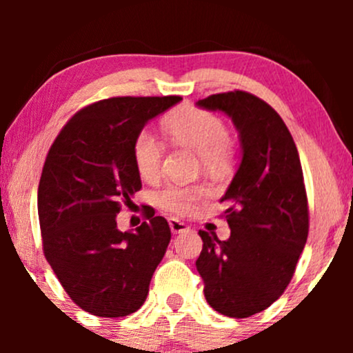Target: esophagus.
<instances>
[{
  "label": "esophagus",
  "mask_w": 353,
  "mask_h": 353,
  "mask_svg": "<svg viewBox=\"0 0 353 353\" xmlns=\"http://www.w3.org/2000/svg\"><path fill=\"white\" fill-rule=\"evenodd\" d=\"M169 228H171L172 234H182V232H188L189 225H185L184 222H181L179 219L171 217L169 219Z\"/></svg>",
  "instance_id": "1"
}]
</instances>
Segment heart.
Wrapping results in <instances>:
<instances>
[{"label":"heart","instance_id":"heart-1","mask_svg":"<svg viewBox=\"0 0 353 353\" xmlns=\"http://www.w3.org/2000/svg\"><path fill=\"white\" fill-rule=\"evenodd\" d=\"M165 131L177 144L192 149L201 156L204 169L221 176L230 164V143L228 125L221 117L197 108H181L165 121ZM164 148L151 131H141L132 144V159L144 181H154L161 172ZM208 196L204 185L168 184L156 194L161 208L177 216H185Z\"/></svg>","mask_w":353,"mask_h":353}]
</instances>
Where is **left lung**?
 <instances>
[{"label":"left lung","instance_id":"8db88e82","mask_svg":"<svg viewBox=\"0 0 353 353\" xmlns=\"http://www.w3.org/2000/svg\"><path fill=\"white\" fill-rule=\"evenodd\" d=\"M225 112L239 131L242 161L221 202L228 241L199 230L196 261L205 301L219 314L245 319L265 310L292 281L309 236V205L297 148L277 111L245 91L197 101Z\"/></svg>","mask_w":353,"mask_h":353}]
</instances>
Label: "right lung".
<instances>
[{"instance_id": "1", "label": "right lung", "mask_w": 353, "mask_h": 353, "mask_svg": "<svg viewBox=\"0 0 353 353\" xmlns=\"http://www.w3.org/2000/svg\"><path fill=\"white\" fill-rule=\"evenodd\" d=\"M179 96L109 98L68 121L48 152L38 188L43 252L81 309L124 317L143 305L171 241L168 221L121 232L116 216L143 188L132 159L136 136Z\"/></svg>"}]
</instances>
